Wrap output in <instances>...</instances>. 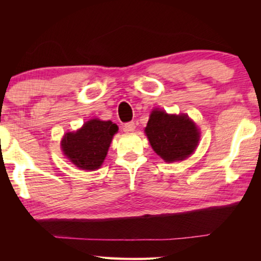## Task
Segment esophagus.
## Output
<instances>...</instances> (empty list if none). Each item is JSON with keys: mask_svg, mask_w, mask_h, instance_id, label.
Wrapping results in <instances>:
<instances>
[{"mask_svg": "<svg viewBox=\"0 0 261 261\" xmlns=\"http://www.w3.org/2000/svg\"><path fill=\"white\" fill-rule=\"evenodd\" d=\"M136 129V124L135 122H127L124 124V126H123V130H124L125 132H132L135 131Z\"/></svg>", "mask_w": 261, "mask_h": 261, "instance_id": "34e87169", "label": "esophagus"}]
</instances>
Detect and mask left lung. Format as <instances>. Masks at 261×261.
Wrapping results in <instances>:
<instances>
[{
	"mask_svg": "<svg viewBox=\"0 0 261 261\" xmlns=\"http://www.w3.org/2000/svg\"><path fill=\"white\" fill-rule=\"evenodd\" d=\"M152 148L166 162L182 161L197 148L200 132L187 115H170L154 109L145 127Z\"/></svg>",
	"mask_w": 261,
	"mask_h": 261,
	"instance_id": "8db88e82",
	"label": "left lung"
}]
</instances>
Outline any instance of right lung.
<instances>
[{
  "label": "right lung",
  "mask_w": 261,
  "mask_h": 261,
  "mask_svg": "<svg viewBox=\"0 0 261 261\" xmlns=\"http://www.w3.org/2000/svg\"><path fill=\"white\" fill-rule=\"evenodd\" d=\"M118 126L110 121L98 118L84 123L81 129L65 134L61 141L63 154L83 170L101 167Z\"/></svg>",
  "instance_id": "1"
}]
</instances>
